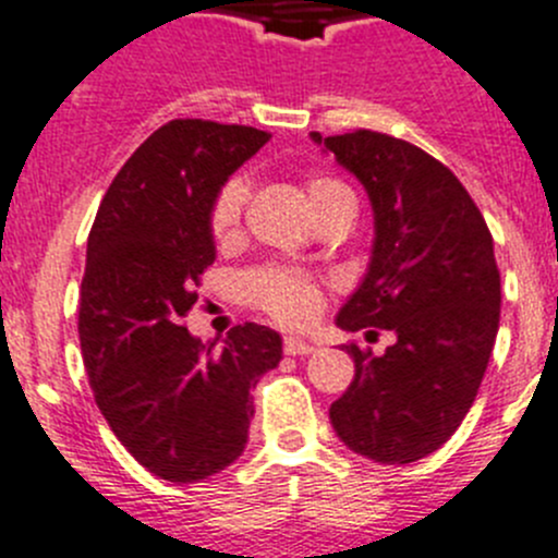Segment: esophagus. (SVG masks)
<instances>
[{"label": "esophagus", "mask_w": 558, "mask_h": 558, "mask_svg": "<svg viewBox=\"0 0 558 558\" xmlns=\"http://www.w3.org/2000/svg\"><path fill=\"white\" fill-rule=\"evenodd\" d=\"M316 347L314 343L303 341V338H294V336H286L283 338V352L286 355H311Z\"/></svg>", "instance_id": "1"}]
</instances>
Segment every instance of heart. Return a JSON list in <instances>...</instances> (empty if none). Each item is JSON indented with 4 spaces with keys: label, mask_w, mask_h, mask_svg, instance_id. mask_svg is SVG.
I'll return each instance as SVG.
<instances>
[{
    "label": "heart",
    "mask_w": 558,
    "mask_h": 558,
    "mask_svg": "<svg viewBox=\"0 0 558 558\" xmlns=\"http://www.w3.org/2000/svg\"><path fill=\"white\" fill-rule=\"evenodd\" d=\"M305 192L311 197L316 217L332 215L336 208L352 206L355 195L343 181L332 175L314 173L305 179ZM247 203V179L244 175H231L226 184L217 190L215 201L208 206V233L215 242H231L242 226V211ZM242 289L255 308H262L280 325H303L314 316L319 305V289L305 272L283 267H262L253 269L242 278Z\"/></svg>",
    "instance_id": "obj_1"
}]
</instances>
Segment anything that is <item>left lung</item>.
Returning a JSON list of instances; mask_svg holds the SVG:
<instances>
[{
  "instance_id": "obj_1",
  "label": "left lung",
  "mask_w": 558,
  "mask_h": 558,
  "mask_svg": "<svg viewBox=\"0 0 558 558\" xmlns=\"http://www.w3.org/2000/svg\"><path fill=\"white\" fill-rule=\"evenodd\" d=\"M311 137L357 175L374 208L368 272L338 327L397 336L379 357L347 343L355 379L330 404L332 429L355 454L408 465L454 435L487 372L501 316L490 228L418 145L368 129Z\"/></svg>"
}]
</instances>
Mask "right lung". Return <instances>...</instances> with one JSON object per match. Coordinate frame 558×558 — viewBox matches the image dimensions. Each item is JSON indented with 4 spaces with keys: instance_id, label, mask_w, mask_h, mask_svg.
Instances as JSON below:
<instances>
[{
    "instance_id": "obj_1",
    "label": "right lung",
    "mask_w": 558,
    "mask_h": 558,
    "mask_svg": "<svg viewBox=\"0 0 558 558\" xmlns=\"http://www.w3.org/2000/svg\"><path fill=\"white\" fill-rule=\"evenodd\" d=\"M269 134L179 118L114 175L87 236L80 343L93 397L129 454L168 482L226 471L247 444L255 383L280 363V336L244 322L222 350L184 316L215 264L208 206Z\"/></svg>"
}]
</instances>
